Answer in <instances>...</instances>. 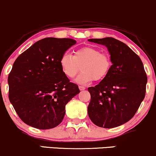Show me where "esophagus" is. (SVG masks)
Listing matches in <instances>:
<instances>
[{
    "label": "esophagus",
    "mask_w": 156,
    "mask_h": 156,
    "mask_svg": "<svg viewBox=\"0 0 156 156\" xmlns=\"http://www.w3.org/2000/svg\"><path fill=\"white\" fill-rule=\"evenodd\" d=\"M79 88H80V90H85V87H84V86L80 85V86H79Z\"/></svg>",
    "instance_id": "1"
}]
</instances>
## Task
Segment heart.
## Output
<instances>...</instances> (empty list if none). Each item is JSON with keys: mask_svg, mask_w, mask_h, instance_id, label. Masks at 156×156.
Segmentation results:
<instances>
[{"mask_svg": "<svg viewBox=\"0 0 156 156\" xmlns=\"http://www.w3.org/2000/svg\"><path fill=\"white\" fill-rule=\"evenodd\" d=\"M59 63L62 72L69 79H73L82 72L76 79L80 84L90 83L93 80L101 81L108 75L112 68L111 58L98 48L87 46L76 50L74 56L65 53L61 55Z\"/></svg>", "mask_w": 156, "mask_h": 156, "instance_id": "1", "label": "heart"}]
</instances>
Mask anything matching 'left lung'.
Masks as SVG:
<instances>
[{
	"instance_id": "obj_1",
	"label": "left lung",
	"mask_w": 156,
	"mask_h": 156,
	"mask_svg": "<svg viewBox=\"0 0 156 156\" xmlns=\"http://www.w3.org/2000/svg\"><path fill=\"white\" fill-rule=\"evenodd\" d=\"M88 40L106 46L113 63L104 80L88 87V116L100 127H116L134 116L145 98L147 77L143 63L130 48L115 38Z\"/></svg>"
}]
</instances>
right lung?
I'll return each mask as SVG.
<instances>
[{
	"label": "right lung",
	"mask_w": 156,
	"mask_h": 156,
	"mask_svg": "<svg viewBox=\"0 0 156 156\" xmlns=\"http://www.w3.org/2000/svg\"><path fill=\"white\" fill-rule=\"evenodd\" d=\"M76 43L70 38H44L14 61L8 77L9 98L25 124L48 129L63 121L67 103L80 91L62 72L59 60Z\"/></svg>",
	"instance_id": "obj_1"
}]
</instances>
